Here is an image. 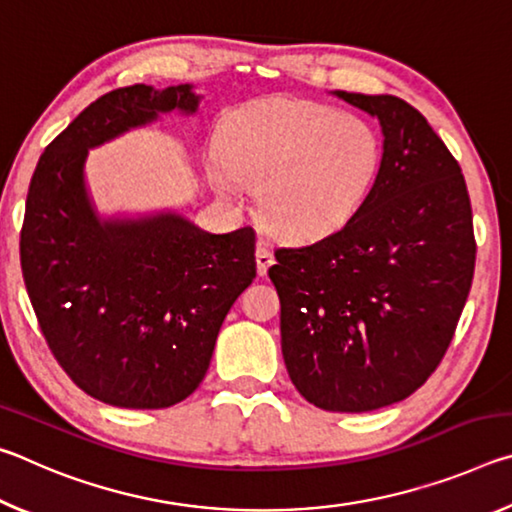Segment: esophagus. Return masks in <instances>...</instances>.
Masks as SVG:
<instances>
[{
    "label": "esophagus",
    "instance_id": "esophagus-1",
    "mask_svg": "<svg viewBox=\"0 0 512 512\" xmlns=\"http://www.w3.org/2000/svg\"><path fill=\"white\" fill-rule=\"evenodd\" d=\"M255 259H257V273L259 275H266L268 266L273 264V255H271V250H268V246L264 244V241H259V244H257Z\"/></svg>",
    "mask_w": 512,
    "mask_h": 512
}]
</instances>
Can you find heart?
Returning <instances> with one entry per match:
<instances>
[{"mask_svg":"<svg viewBox=\"0 0 512 512\" xmlns=\"http://www.w3.org/2000/svg\"><path fill=\"white\" fill-rule=\"evenodd\" d=\"M384 162L366 119L314 101L275 97L239 110L207 158L216 192L239 201L257 189L266 230L316 241L343 230L366 205Z\"/></svg>","mask_w":512,"mask_h":512,"instance_id":"heart-1","label":"heart"}]
</instances>
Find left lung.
I'll use <instances>...</instances> for the list:
<instances>
[{
    "mask_svg": "<svg viewBox=\"0 0 512 512\" xmlns=\"http://www.w3.org/2000/svg\"><path fill=\"white\" fill-rule=\"evenodd\" d=\"M334 94L379 119V178L343 230L277 248L268 277L293 386L318 409L363 413L406 400L438 368L476 244L461 167L429 121L393 94Z\"/></svg>",
    "mask_w": 512,
    "mask_h": 512,
    "instance_id": "1",
    "label": "left lung"
}]
</instances>
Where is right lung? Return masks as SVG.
I'll use <instances>...</instances> for the list:
<instances>
[{
  "label": "right lung",
  "instance_id": "right-lung-1",
  "mask_svg": "<svg viewBox=\"0 0 512 512\" xmlns=\"http://www.w3.org/2000/svg\"><path fill=\"white\" fill-rule=\"evenodd\" d=\"M194 85L137 83L90 103L40 155L20 235L22 275L49 350L81 391L119 409H167L201 384L232 302L255 277V232L212 235L178 212L103 219L88 151L196 115Z\"/></svg>",
  "mask_w": 512,
  "mask_h": 512
}]
</instances>
